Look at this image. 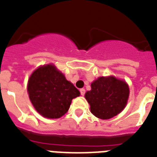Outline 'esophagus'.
<instances>
[{
    "label": "esophagus",
    "instance_id": "esophagus-1",
    "mask_svg": "<svg viewBox=\"0 0 157 157\" xmlns=\"http://www.w3.org/2000/svg\"><path fill=\"white\" fill-rule=\"evenodd\" d=\"M80 92H81V95H84V94H86V90H85V89H81V90H80Z\"/></svg>",
    "mask_w": 157,
    "mask_h": 157
}]
</instances>
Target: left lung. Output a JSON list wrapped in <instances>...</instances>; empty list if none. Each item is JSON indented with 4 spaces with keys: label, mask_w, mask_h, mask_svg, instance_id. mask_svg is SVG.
Masks as SVG:
<instances>
[{
    "label": "left lung",
    "mask_w": 157,
    "mask_h": 157,
    "mask_svg": "<svg viewBox=\"0 0 157 157\" xmlns=\"http://www.w3.org/2000/svg\"><path fill=\"white\" fill-rule=\"evenodd\" d=\"M129 95L128 84L113 76L99 77L91 84V90L85 97L95 117L109 119L120 113L125 107Z\"/></svg>",
    "instance_id": "obj_1"
}]
</instances>
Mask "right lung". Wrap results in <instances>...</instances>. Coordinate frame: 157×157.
<instances>
[{
	"label": "right lung",
	"mask_w": 157,
	"mask_h": 157,
	"mask_svg": "<svg viewBox=\"0 0 157 157\" xmlns=\"http://www.w3.org/2000/svg\"><path fill=\"white\" fill-rule=\"evenodd\" d=\"M28 93L36 110L48 118L64 115L72 99L80 95L73 84L51 64L40 67L32 73L29 79Z\"/></svg>",
	"instance_id": "right-lung-1"
}]
</instances>
